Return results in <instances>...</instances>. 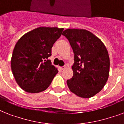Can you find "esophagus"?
Masks as SVG:
<instances>
[{
    "mask_svg": "<svg viewBox=\"0 0 124 124\" xmlns=\"http://www.w3.org/2000/svg\"><path fill=\"white\" fill-rule=\"evenodd\" d=\"M65 68H66V66H62V67H60V70H63L64 69H65Z\"/></svg>",
    "mask_w": 124,
    "mask_h": 124,
    "instance_id": "1",
    "label": "esophagus"
}]
</instances>
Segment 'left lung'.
<instances>
[{
	"mask_svg": "<svg viewBox=\"0 0 124 124\" xmlns=\"http://www.w3.org/2000/svg\"><path fill=\"white\" fill-rule=\"evenodd\" d=\"M62 35L75 54L73 76L67 80L68 87L82 98L94 96L103 89L109 75V56L105 45L86 30L67 29Z\"/></svg>",
	"mask_w": 124,
	"mask_h": 124,
	"instance_id": "1",
	"label": "left lung"
}]
</instances>
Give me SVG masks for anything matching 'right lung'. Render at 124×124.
Listing matches in <instances>:
<instances>
[{"label": "right lung", "instance_id": "obj_1", "mask_svg": "<svg viewBox=\"0 0 124 124\" xmlns=\"http://www.w3.org/2000/svg\"><path fill=\"white\" fill-rule=\"evenodd\" d=\"M64 28L39 27L22 36L13 51L11 67L18 85L26 92L46 90L58 73L48 58Z\"/></svg>", "mask_w": 124, "mask_h": 124}]
</instances>
